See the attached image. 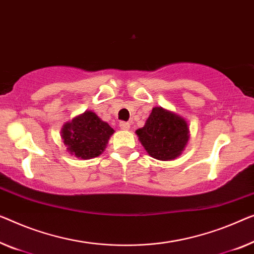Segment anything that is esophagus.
I'll return each instance as SVG.
<instances>
[{"instance_id": "obj_1", "label": "esophagus", "mask_w": 254, "mask_h": 254, "mask_svg": "<svg viewBox=\"0 0 254 254\" xmlns=\"http://www.w3.org/2000/svg\"><path fill=\"white\" fill-rule=\"evenodd\" d=\"M120 127L122 128V130H128V128H130V124L127 122H120Z\"/></svg>"}]
</instances>
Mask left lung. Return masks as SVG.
Instances as JSON below:
<instances>
[{
	"instance_id": "1",
	"label": "left lung",
	"mask_w": 254,
	"mask_h": 254,
	"mask_svg": "<svg viewBox=\"0 0 254 254\" xmlns=\"http://www.w3.org/2000/svg\"><path fill=\"white\" fill-rule=\"evenodd\" d=\"M135 133L153 158L171 161L179 156L189 139V127L184 117L162 107H154L145 127Z\"/></svg>"
}]
</instances>
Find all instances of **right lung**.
I'll return each mask as SVG.
<instances>
[{"instance_id": "obj_1", "label": "right lung", "mask_w": 254, "mask_h": 254, "mask_svg": "<svg viewBox=\"0 0 254 254\" xmlns=\"http://www.w3.org/2000/svg\"><path fill=\"white\" fill-rule=\"evenodd\" d=\"M113 133V127L91 111L74 117L62 128V138L67 150L81 160L99 156Z\"/></svg>"}]
</instances>
